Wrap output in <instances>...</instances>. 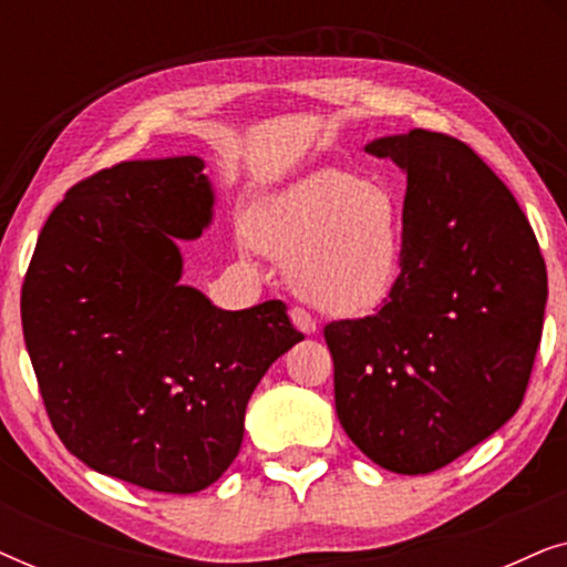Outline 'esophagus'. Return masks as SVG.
<instances>
[{"mask_svg": "<svg viewBox=\"0 0 567 567\" xmlns=\"http://www.w3.org/2000/svg\"><path fill=\"white\" fill-rule=\"evenodd\" d=\"M289 317H291V322L297 324V328H299L301 332H305V336H312V332H317V322L305 312V309L293 307L291 312H289Z\"/></svg>", "mask_w": 567, "mask_h": 567, "instance_id": "1", "label": "esophagus"}]
</instances>
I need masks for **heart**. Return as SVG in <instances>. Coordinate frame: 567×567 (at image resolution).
Wrapping results in <instances>:
<instances>
[{
	"instance_id": "1",
	"label": "heart",
	"mask_w": 567,
	"mask_h": 567,
	"mask_svg": "<svg viewBox=\"0 0 567 567\" xmlns=\"http://www.w3.org/2000/svg\"><path fill=\"white\" fill-rule=\"evenodd\" d=\"M245 235L289 266L293 291L320 312L363 317L398 286L405 221L386 185L324 167L258 200Z\"/></svg>"
}]
</instances>
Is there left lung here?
<instances>
[{
	"instance_id": "obj_1",
	"label": "left lung",
	"mask_w": 567,
	"mask_h": 567,
	"mask_svg": "<svg viewBox=\"0 0 567 567\" xmlns=\"http://www.w3.org/2000/svg\"><path fill=\"white\" fill-rule=\"evenodd\" d=\"M367 152L408 175L405 243L386 305L324 328L336 410L379 467L429 475L522 405L547 268L516 198L467 144L413 128Z\"/></svg>"
}]
</instances>
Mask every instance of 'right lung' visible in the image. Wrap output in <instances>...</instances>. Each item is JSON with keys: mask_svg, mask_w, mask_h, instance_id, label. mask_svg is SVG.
<instances>
[{"mask_svg": "<svg viewBox=\"0 0 567 567\" xmlns=\"http://www.w3.org/2000/svg\"><path fill=\"white\" fill-rule=\"evenodd\" d=\"M204 159H134L76 183L38 237L22 336L53 431L100 475L157 493L214 485L250 394L305 336L284 301L227 312L181 284L204 235Z\"/></svg>", "mask_w": 567, "mask_h": 567, "instance_id": "add662e5", "label": "right lung"}]
</instances>
